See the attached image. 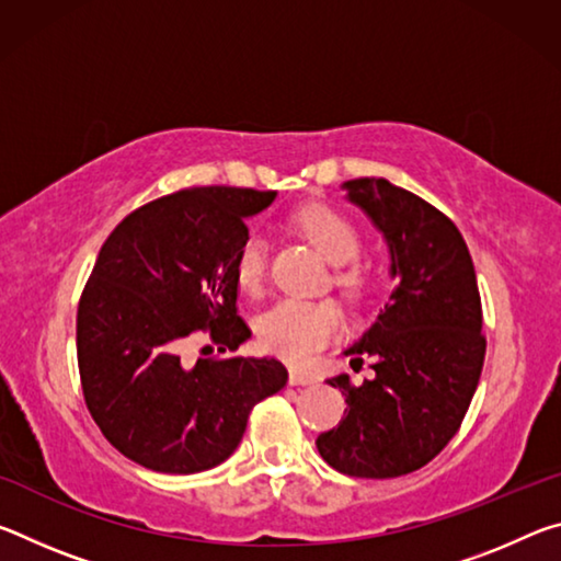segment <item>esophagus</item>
<instances>
[{
  "instance_id": "34e87169",
  "label": "esophagus",
  "mask_w": 561,
  "mask_h": 561,
  "mask_svg": "<svg viewBox=\"0 0 561 561\" xmlns=\"http://www.w3.org/2000/svg\"><path fill=\"white\" fill-rule=\"evenodd\" d=\"M289 383L291 386H311V383H317V378L311 376V374L299 371V368H291V371H289Z\"/></svg>"
}]
</instances>
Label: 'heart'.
I'll return each mask as SVG.
<instances>
[{
    "label": "heart",
    "instance_id": "obj_1",
    "mask_svg": "<svg viewBox=\"0 0 561 561\" xmlns=\"http://www.w3.org/2000/svg\"><path fill=\"white\" fill-rule=\"evenodd\" d=\"M294 227L334 264V287L346 299H360L368 289V270L356 257L360 252V234L344 215L324 205L304 207L294 215ZM240 287L260 294L267 279V242L262 234H250L240 247L234 262ZM344 329L341 309L331 299H282L257 319L260 344L274 356L294 364L309 360L317 351L334 341Z\"/></svg>",
    "mask_w": 561,
    "mask_h": 561
}]
</instances>
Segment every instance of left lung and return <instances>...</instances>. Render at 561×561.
Returning <instances> with one entry per match:
<instances>
[{
  "label": "left lung",
  "mask_w": 561,
  "mask_h": 561,
  "mask_svg": "<svg viewBox=\"0 0 561 561\" xmlns=\"http://www.w3.org/2000/svg\"><path fill=\"white\" fill-rule=\"evenodd\" d=\"M344 187L383 232L396 287L346 348L354 366L371 358L376 376L360 386L348 374L329 378L346 411L317 448L351 478H398L428 465L468 413L485 360L478 279L460 230L438 207L386 178Z\"/></svg>",
  "instance_id": "8db88e82"
}]
</instances>
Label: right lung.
<instances>
[{"instance_id": "add662e5", "label": "right lung", "mask_w": 561, "mask_h": 561, "mask_svg": "<svg viewBox=\"0 0 561 561\" xmlns=\"http://www.w3.org/2000/svg\"><path fill=\"white\" fill-rule=\"evenodd\" d=\"M274 195L178 190L123 217L101 247L76 314L81 388L106 440L148 470L225 462L252 408L287 383L282 360L234 356L252 336L237 317L234 262L247 217ZM197 333L228 356L183 367L176 351Z\"/></svg>"}]
</instances>
